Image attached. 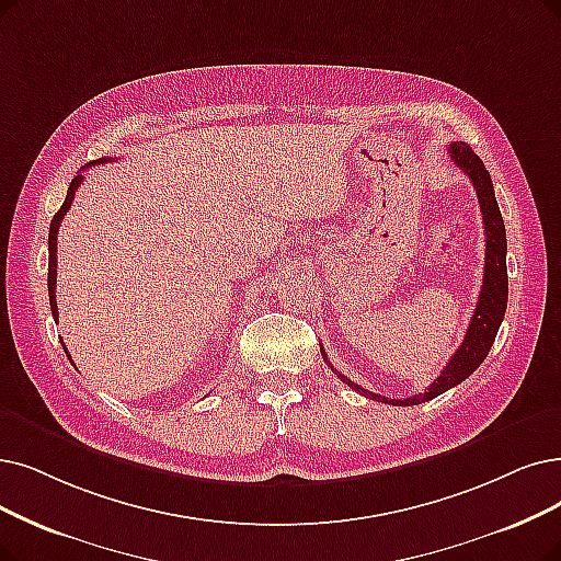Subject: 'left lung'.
Here are the masks:
<instances>
[{
	"label": "left lung",
	"instance_id": "1",
	"mask_svg": "<svg viewBox=\"0 0 561 561\" xmlns=\"http://www.w3.org/2000/svg\"><path fill=\"white\" fill-rule=\"evenodd\" d=\"M451 161L472 179L477 188L479 207L483 214V232H485V266H483V285L481 295L477 301V310L472 316V322L467 327V333L462 339V345L451 356V362L439 373L435 382L419 396L410 398H385L375 396L368 389H362L347 379L343 373H335L341 377V382L352 387L366 398H375L379 402H389V405H421V402H428L437 398L439 393L449 391L451 387L460 385L462 379L472 375L488 356L492 343H495V335L500 331V324L506 312V299H508V276H506V230H504V218L500 211V205L495 199V188H492V179L483 165V161L472 151V147L465 142H451L449 145ZM322 350V347H320ZM322 356L327 362V354L322 350ZM333 370V366H331Z\"/></svg>",
	"mask_w": 561,
	"mask_h": 561
}]
</instances>
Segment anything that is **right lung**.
<instances>
[{"mask_svg":"<svg viewBox=\"0 0 561 561\" xmlns=\"http://www.w3.org/2000/svg\"><path fill=\"white\" fill-rule=\"evenodd\" d=\"M96 163H105V159H101V161H94V165ZM92 163H87L84 168H89ZM82 172H78L76 176H73V182H71V186H69V191H66V199H64V205L59 207V211L53 216V222H50V234H48V253H50V257H48V295H50V308H53V318H55V322H57V318H59V310H57V232H59V222H61V218L66 216V211L71 209V205H73V197H76V191H78V186L82 184ZM64 345V343H61ZM64 352H66V345H64ZM69 354V352H66ZM71 358V356H69Z\"/></svg>","mask_w":561,"mask_h":561,"instance_id":"right-lung-1","label":"right lung"}]
</instances>
